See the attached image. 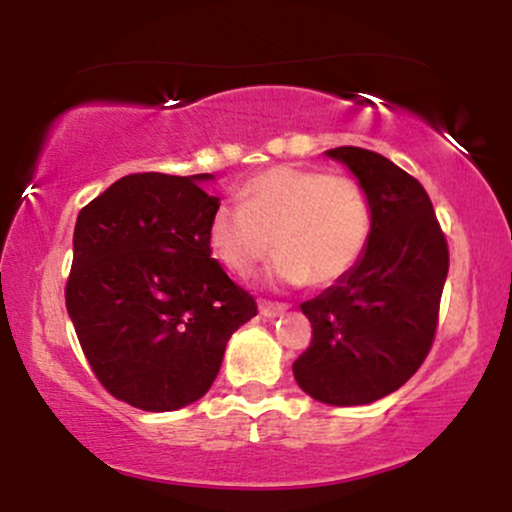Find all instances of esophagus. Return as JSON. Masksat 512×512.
Returning a JSON list of instances; mask_svg holds the SVG:
<instances>
[{"instance_id":"1","label":"esophagus","mask_w":512,"mask_h":512,"mask_svg":"<svg viewBox=\"0 0 512 512\" xmlns=\"http://www.w3.org/2000/svg\"><path fill=\"white\" fill-rule=\"evenodd\" d=\"M286 308H289V305H286V303H276V301H262V303H260V315H264V317H276V315H281V313H284Z\"/></svg>"}]
</instances>
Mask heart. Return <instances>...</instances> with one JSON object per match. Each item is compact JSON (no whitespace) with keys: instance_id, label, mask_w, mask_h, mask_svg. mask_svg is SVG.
Masks as SVG:
<instances>
[{"instance_id":"heart-1","label":"heart","mask_w":512,"mask_h":512,"mask_svg":"<svg viewBox=\"0 0 512 512\" xmlns=\"http://www.w3.org/2000/svg\"><path fill=\"white\" fill-rule=\"evenodd\" d=\"M275 243H271V238ZM370 204L363 187L342 173L274 166L240 187V204H219L207 226L214 257L248 276L279 250L274 272L289 284L327 286L366 252Z\"/></svg>"}]
</instances>
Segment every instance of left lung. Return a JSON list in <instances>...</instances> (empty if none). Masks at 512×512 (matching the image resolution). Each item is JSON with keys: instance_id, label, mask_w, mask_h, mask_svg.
I'll list each match as a JSON object with an SVG mask.
<instances>
[{"instance_id": "1", "label": "left lung", "mask_w": 512, "mask_h": 512, "mask_svg": "<svg viewBox=\"0 0 512 512\" xmlns=\"http://www.w3.org/2000/svg\"><path fill=\"white\" fill-rule=\"evenodd\" d=\"M327 156L346 163L361 182L370 238L349 274L301 305L313 339L293 361V375L317 402L354 407L395 392L426 361L450 252L414 175L358 146H339Z\"/></svg>"}]
</instances>
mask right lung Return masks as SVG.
Listing matches in <instances>:
<instances>
[{
	"mask_svg": "<svg viewBox=\"0 0 512 512\" xmlns=\"http://www.w3.org/2000/svg\"><path fill=\"white\" fill-rule=\"evenodd\" d=\"M211 175L132 173L79 211L64 301L105 390L144 411L197 402L257 303L211 257Z\"/></svg>",
	"mask_w": 512,
	"mask_h": 512,
	"instance_id": "right-lung-1",
	"label": "right lung"
}]
</instances>
